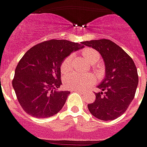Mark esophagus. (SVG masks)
Returning a JSON list of instances; mask_svg holds the SVG:
<instances>
[{"instance_id": "obj_1", "label": "esophagus", "mask_w": 147, "mask_h": 147, "mask_svg": "<svg viewBox=\"0 0 147 147\" xmlns=\"http://www.w3.org/2000/svg\"><path fill=\"white\" fill-rule=\"evenodd\" d=\"M73 91H77V92H82L83 93V90H80V89H73Z\"/></svg>"}]
</instances>
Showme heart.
<instances>
[{
  "label": "heart",
  "instance_id": "1",
  "mask_svg": "<svg viewBox=\"0 0 147 147\" xmlns=\"http://www.w3.org/2000/svg\"><path fill=\"white\" fill-rule=\"evenodd\" d=\"M82 55L88 63H94L99 60V53L96 50L91 48H87L82 51ZM71 56H67L61 63L60 69L62 72H65L70 68ZM95 81V77L93 75L81 76L76 72H71L63 79V84L69 89H84L93 84Z\"/></svg>",
  "mask_w": 147,
  "mask_h": 147
}]
</instances>
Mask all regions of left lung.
Segmentation results:
<instances>
[{"label":"left lung","mask_w":147,"mask_h":147,"mask_svg":"<svg viewBox=\"0 0 147 147\" xmlns=\"http://www.w3.org/2000/svg\"><path fill=\"white\" fill-rule=\"evenodd\" d=\"M102 56L105 64V77L95 93V102L89 103L92 115L103 121L114 120L122 115L134 99L138 84L137 68L131 56L110 40L82 42Z\"/></svg>","instance_id":"8db88e82"}]
</instances>
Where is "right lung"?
Masks as SVG:
<instances>
[{
  "label": "right lung",
  "instance_id": "1",
  "mask_svg": "<svg viewBox=\"0 0 147 147\" xmlns=\"http://www.w3.org/2000/svg\"><path fill=\"white\" fill-rule=\"evenodd\" d=\"M82 43L50 40L32 47L15 70L13 87L25 112L35 118H49L59 112L70 94L58 91L62 84L60 66L71 52L83 49Z\"/></svg>",
  "mask_w": 147,
  "mask_h": 147
}]
</instances>
